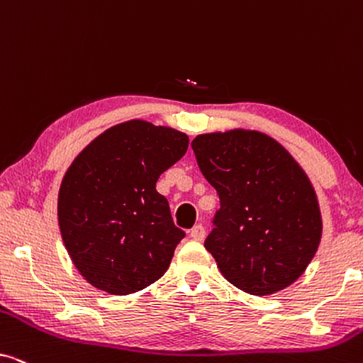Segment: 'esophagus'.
I'll return each instance as SVG.
<instances>
[{
  "instance_id": "obj_1",
  "label": "esophagus",
  "mask_w": 363,
  "mask_h": 363,
  "mask_svg": "<svg viewBox=\"0 0 363 363\" xmlns=\"http://www.w3.org/2000/svg\"><path fill=\"white\" fill-rule=\"evenodd\" d=\"M205 235H206V231H205V226H203V225L193 226V230L190 231L191 240H195V241H203V240H205Z\"/></svg>"
}]
</instances>
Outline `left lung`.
<instances>
[{
  "mask_svg": "<svg viewBox=\"0 0 363 363\" xmlns=\"http://www.w3.org/2000/svg\"><path fill=\"white\" fill-rule=\"evenodd\" d=\"M191 148L220 196L205 247L221 274L255 296L291 286L322 235L319 205L301 167L259 132L205 133Z\"/></svg>",
  "mask_w": 363,
  "mask_h": 363,
  "instance_id": "obj_1",
  "label": "left lung"
}]
</instances>
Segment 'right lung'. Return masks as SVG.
Here are the masks:
<instances>
[{
  "label": "right lung",
  "mask_w": 363,
  "mask_h": 363,
  "mask_svg": "<svg viewBox=\"0 0 363 363\" xmlns=\"http://www.w3.org/2000/svg\"><path fill=\"white\" fill-rule=\"evenodd\" d=\"M186 148L185 133L128 121L99 135L69 167L59 190V228L94 287L127 296L165 274L185 231L155 186Z\"/></svg>",
  "instance_id": "1"
}]
</instances>
